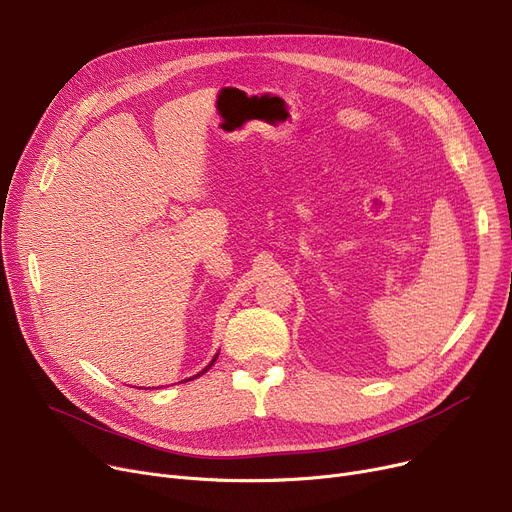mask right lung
<instances>
[{"label": "right lung", "instance_id": "obj_1", "mask_svg": "<svg viewBox=\"0 0 512 512\" xmlns=\"http://www.w3.org/2000/svg\"><path fill=\"white\" fill-rule=\"evenodd\" d=\"M218 355H220V353H215V355H213V359L209 361V365H205V367H203V369H201L197 375H193V378H188V380H195V378H199V375H203L205 371H209V369H211V365L215 363V359H218ZM188 380H186V382H188Z\"/></svg>", "mask_w": 512, "mask_h": 512}]
</instances>
